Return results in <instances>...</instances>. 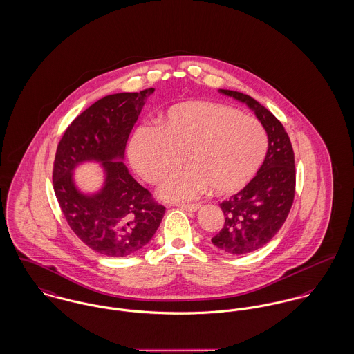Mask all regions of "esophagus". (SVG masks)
Masks as SVG:
<instances>
[{
    "mask_svg": "<svg viewBox=\"0 0 354 354\" xmlns=\"http://www.w3.org/2000/svg\"><path fill=\"white\" fill-rule=\"evenodd\" d=\"M180 209H183V210H187V212H196L199 207H201V205L199 203H183V205H178Z\"/></svg>",
    "mask_w": 354,
    "mask_h": 354,
    "instance_id": "obj_1",
    "label": "esophagus"
}]
</instances>
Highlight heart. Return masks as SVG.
Segmentation results:
<instances>
[{"label":"heart","instance_id":"heart-1","mask_svg":"<svg viewBox=\"0 0 354 354\" xmlns=\"http://www.w3.org/2000/svg\"><path fill=\"white\" fill-rule=\"evenodd\" d=\"M267 136L261 124L239 110L213 102H185L167 111L160 127L141 125L129 145L137 174L159 183L167 201H186L212 187L216 194L240 190L264 159Z\"/></svg>","mask_w":354,"mask_h":354}]
</instances>
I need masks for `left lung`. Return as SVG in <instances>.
Wrapping results in <instances>:
<instances>
[{
  "label": "left lung",
  "instance_id": "8db88e82",
  "mask_svg": "<svg viewBox=\"0 0 354 354\" xmlns=\"http://www.w3.org/2000/svg\"><path fill=\"white\" fill-rule=\"evenodd\" d=\"M219 93L254 110L268 135V151L256 176L219 203L225 222L212 239L226 253L246 254L268 244L288 217L295 196V156L284 127L270 110L243 93L223 88Z\"/></svg>",
  "mask_w": 354,
  "mask_h": 354
}]
</instances>
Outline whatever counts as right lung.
Listing matches in <instances>:
<instances>
[{"instance_id":"obj_1","label":"right lung","mask_w":354,"mask_h":354,"mask_svg":"<svg viewBox=\"0 0 354 354\" xmlns=\"http://www.w3.org/2000/svg\"><path fill=\"white\" fill-rule=\"evenodd\" d=\"M155 88L101 98L67 127L55 155L53 182L62 213L82 243L109 257L136 253L156 233L165 207L128 172L124 158L144 101ZM84 160H98L107 171L101 193L86 197L71 172Z\"/></svg>"}]
</instances>
